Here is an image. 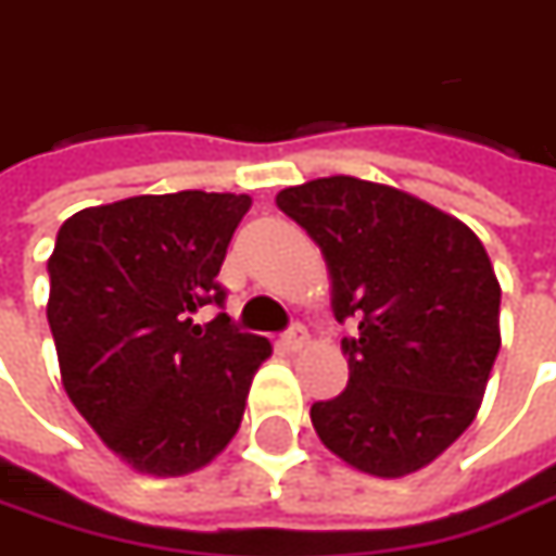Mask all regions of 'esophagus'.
I'll use <instances>...</instances> for the list:
<instances>
[{
  "instance_id": "34e87169",
  "label": "esophagus",
  "mask_w": 556,
  "mask_h": 556,
  "mask_svg": "<svg viewBox=\"0 0 556 556\" xmlns=\"http://www.w3.org/2000/svg\"><path fill=\"white\" fill-rule=\"evenodd\" d=\"M304 341H307V329H304L301 323L289 326V329L282 332V338H279V344H282L286 351H301V348H304Z\"/></svg>"
}]
</instances>
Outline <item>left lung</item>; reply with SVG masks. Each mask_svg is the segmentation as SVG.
Listing matches in <instances>:
<instances>
[{
	"label": "left lung",
	"instance_id": "8db88e82",
	"mask_svg": "<svg viewBox=\"0 0 556 556\" xmlns=\"http://www.w3.org/2000/svg\"><path fill=\"white\" fill-rule=\"evenodd\" d=\"M277 205L332 277L348 388L311 406L323 446L372 477H406L468 431L502 348L495 279L468 224L388 184L332 175Z\"/></svg>",
	"mask_w": 556,
	"mask_h": 556
}]
</instances>
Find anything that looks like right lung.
Returning <instances> with one entry per match:
<instances>
[{
	"mask_svg": "<svg viewBox=\"0 0 556 556\" xmlns=\"http://www.w3.org/2000/svg\"><path fill=\"white\" fill-rule=\"evenodd\" d=\"M252 200L181 190L83 208L49 258V326L73 406L125 465L181 477L240 428L270 341L240 332L218 270Z\"/></svg>",
	"mask_w": 556,
	"mask_h": 556,
	"instance_id": "obj_1",
	"label": "right lung"
}]
</instances>
